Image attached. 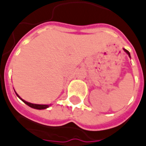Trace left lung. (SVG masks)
Masks as SVG:
<instances>
[{
    "mask_svg": "<svg viewBox=\"0 0 146 146\" xmlns=\"http://www.w3.org/2000/svg\"><path fill=\"white\" fill-rule=\"evenodd\" d=\"M123 50H124V51H125L126 53H127L128 55H129V56L130 57V53H129V51H128V50H125V49H123Z\"/></svg>",
    "mask_w": 146,
    "mask_h": 146,
    "instance_id": "8db88e82",
    "label": "left lung"
}]
</instances>
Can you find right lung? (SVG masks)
Segmentation results:
<instances>
[{"instance_id":"right-lung-1","label":"right lung","mask_w":146,"mask_h":146,"mask_svg":"<svg viewBox=\"0 0 146 146\" xmlns=\"http://www.w3.org/2000/svg\"><path fill=\"white\" fill-rule=\"evenodd\" d=\"M15 93H16V91H15ZM16 94L17 95V96H18L19 99H21L20 96L17 94V93H16ZM21 100H23V102H25V104L28 105L29 106H30L31 108H35V109H45V108H48L49 106L48 105H38V104H33V103H30V102H26V101H25V100H23V99H21Z\"/></svg>"}]
</instances>
